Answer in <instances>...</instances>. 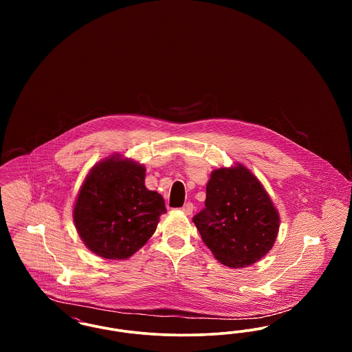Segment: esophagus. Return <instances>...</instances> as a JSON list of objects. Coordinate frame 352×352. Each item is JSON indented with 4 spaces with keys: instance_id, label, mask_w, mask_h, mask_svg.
Here are the masks:
<instances>
[{
    "instance_id": "obj_1",
    "label": "esophagus",
    "mask_w": 352,
    "mask_h": 352,
    "mask_svg": "<svg viewBox=\"0 0 352 352\" xmlns=\"http://www.w3.org/2000/svg\"><path fill=\"white\" fill-rule=\"evenodd\" d=\"M194 208H195V207H194V204L188 201V203H184V206L181 208V210H182V212L186 214V215H191V214H192V211H194Z\"/></svg>"
}]
</instances>
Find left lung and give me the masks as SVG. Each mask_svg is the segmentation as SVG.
Wrapping results in <instances>:
<instances>
[{"instance_id": "1", "label": "left lung", "mask_w": 352, "mask_h": 352, "mask_svg": "<svg viewBox=\"0 0 352 352\" xmlns=\"http://www.w3.org/2000/svg\"><path fill=\"white\" fill-rule=\"evenodd\" d=\"M192 221L215 258L230 268H245L261 260L272 250L280 227L265 188L240 164L212 171L204 208Z\"/></svg>"}]
</instances>
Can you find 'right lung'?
I'll return each instance as SVG.
<instances>
[{"instance_id": "1", "label": "right lung", "mask_w": 352, "mask_h": 352, "mask_svg": "<svg viewBox=\"0 0 352 352\" xmlns=\"http://www.w3.org/2000/svg\"><path fill=\"white\" fill-rule=\"evenodd\" d=\"M165 201L145 187V168L109 157L87 175L74 207L78 234L91 252L108 260H125L155 232Z\"/></svg>"}]
</instances>
